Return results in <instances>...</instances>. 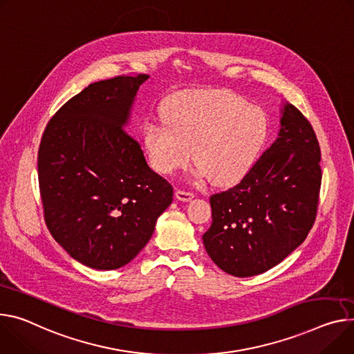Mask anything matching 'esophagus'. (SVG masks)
Wrapping results in <instances>:
<instances>
[{
	"label": "esophagus",
	"mask_w": 354,
	"mask_h": 354,
	"mask_svg": "<svg viewBox=\"0 0 354 354\" xmlns=\"http://www.w3.org/2000/svg\"><path fill=\"white\" fill-rule=\"evenodd\" d=\"M175 196L178 201H182V202H189L195 198V194L194 192H187V190H183V189H176L175 192Z\"/></svg>",
	"instance_id": "34e87169"
}]
</instances>
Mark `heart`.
Segmentation results:
<instances>
[{
    "mask_svg": "<svg viewBox=\"0 0 354 354\" xmlns=\"http://www.w3.org/2000/svg\"><path fill=\"white\" fill-rule=\"evenodd\" d=\"M268 138L266 111L229 90L178 95L165 107V120H149L142 130L149 162L159 174H174L192 156L214 185L243 178Z\"/></svg>",
    "mask_w": 354,
    "mask_h": 354,
    "instance_id": "1",
    "label": "heart"
}]
</instances>
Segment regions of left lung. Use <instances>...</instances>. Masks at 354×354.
I'll return each instance as SVG.
<instances>
[{
    "label": "left lung",
    "instance_id": "left-lung-1",
    "mask_svg": "<svg viewBox=\"0 0 354 354\" xmlns=\"http://www.w3.org/2000/svg\"><path fill=\"white\" fill-rule=\"evenodd\" d=\"M320 148L310 122L285 104L272 145L233 187L210 196L212 226L203 244L234 277L263 274L301 245L317 212Z\"/></svg>",
    "mask_w": 354,
    "mask_h": 354
}]
</instances>
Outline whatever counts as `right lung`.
<instances>
[{
    "label": "right lung",
    "instance_id": "right-lung-1",
    "mask_svg": "<svg viewBox=\"0 0 354 354\" xmlns=\"http://www.w3.org/2000/svg\"><path fill=\"white\" fill-rule=\"evenodd\" d=\"M148 75L88 84L49 120L38 151L44 217L53 239L94 270H117L149 241L172 185L125 127Z\"/></svg>",
    "mask_w": 354,
    "mask_h": 354
}]
</instances>
